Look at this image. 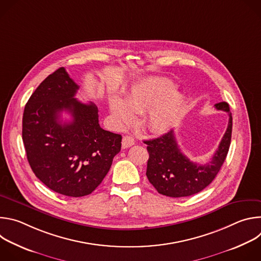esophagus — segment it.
Segmentation results:
<instances>
[{"mask_svg":"<svg viewBox=\"0 0 261 261\" xmlns=\"http://www.w3.org/2000/svg\"><path fill=\"white\" fill-rule=\"evenodd\" d=\"M135 143V140L132 136H124L123 137V140H122V146L123 148H127V147H130L132 146L133 144Z\"/></svg>","mask_w":261,"mask_h":261,"instance_id":"1","label":"esophagus"}]
</instances>
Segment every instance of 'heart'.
Listing matches in <instances>:
<instances>
[{"label":"heart","mask_w":261,"mask_h":261,"mask_svg":"<svg viewBox=\"0 0 261 261\" xmlns=\"http://www.w3.org/2000/svg\"><path fill=\"white\" fill-rule=\"evenodd\" d=\"M172 82L163 77H148L132 86L125 101L118 96L109 99L111 114L120 125L132 122L133 113L147 109L144 123L153 131L161 132L174 124L185 104L184 96L173 91Z\"/></svg>","instance_id":"1"}]
</instances>
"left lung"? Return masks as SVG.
Listing matches in <instances>:
<instances>
[{
    "label": "left lung",
    "instance_id": "left-lung-1",
    "mask_svg": "<svg viewBox=\"0 0 261 261\" xmlns=\"http://www.w3.org/2000/svg\"><path fill=\"white\" fill-rule=\"evenodd\" d=\"M216 109L228 114L229 121L218 150L204 165L190 161L178 148L172 130L162 136L144 140L148 152L146 176L155 189L169 197L191 196L202 191L214 180L224 163L231 141L232 117L226 102L215 104Z\"/></svg>",
    "mask_w": 261,
    "mask_h": 261
}]
</instances>
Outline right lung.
<instances>
[{
	"label": "right lung",
	"instance_id": "1",
	"mask_svg": "<svg viewBox=\"0 0 261 261\" xmlns=\"http://www.w3.org/2000/svg\"><path fill=\"white\" fill-rule=\"evenodd\" d=\"M80 87L59 68L35 90L22 117V141L30 166L45 186L82 197L101 184L121 151L122 136L102 129L97 106L79 101ZM66 111L72 120L63 122Z\"/></svg>",
	"mask_w": 261,
	"mask_h": 261
}]
</instances>
